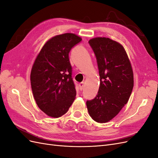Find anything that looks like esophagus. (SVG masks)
<instances>
[{
	"instance_id": "obj_1",
	"label": "esophagus",
	"mask_w": 158,
	"mask_h": 158,
	"mask_svg": "<svg viewBox=\"0 0 158 158\" xmlns=\"http://www.w3.org/2000/svg\"><path fill=\"white\" fill-rule=\"evenodd\" d=\"M84 86V82H81V83L79 84V87H80V89L81 90L83 89Z\"/></svg>"
}]
</instances>
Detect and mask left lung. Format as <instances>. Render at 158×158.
<instances>
[{"label": "left lung", "instance_id": "1", "mask_svg": "<svg viewBox=\"0 0 158 158\" xmlns=\"http://www.w3.org/2000/svg\"><path fill=\"white\" fill-rule=\"evenodd\" d=\"M89 44L96 56L100 76L98 95L86 102L90 117L99 123L111 121L128 102L134 86L131 61L124 47L107 37H95Z\"/></svg>", "mask_w": 158, "mask_h": 158}]
</instances>
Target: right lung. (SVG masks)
Returning a JSON list of instances; mask_svg holds the SVG:
<instances>
[{
    "instance_id": "add662e5",
    "label": "right lung",
    "mask_w": 158,
    "mask_h": 158,
    "mask_svg": "<svg viewBox=\"0 0 158 158\" xmlns=\"http://www.w3.org/2000/svg\"><path fill=\"white\" fill-rule=\"evenodd\" d=\"M81 40L72 33L51 37L32 66L30 82L33 97L39 108L51 117L64 114L76 98L69 53Z\"/></svg>"
}]
</instances>
